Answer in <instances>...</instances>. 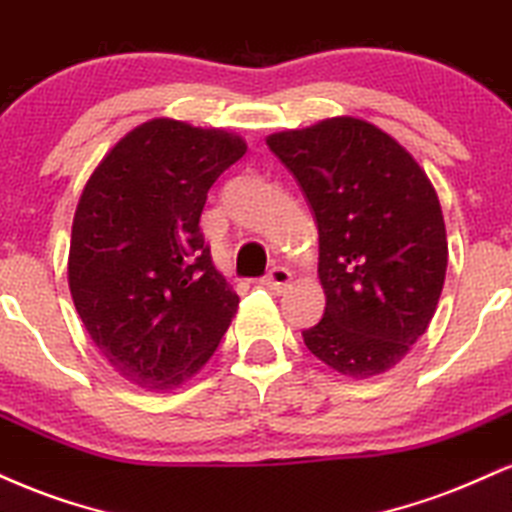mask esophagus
Segmentation results:
<instances>
[{
  "label": "esophagus",
  "mask_w": 512,
  "mask_h": 512,
  "mask_svg": "<svg viewBox=\"0 0 512 512\" xmlns=\"http://www.w3.org/2000/svg\"><path fill=\"white\" fill-rule=\"evenodd\" d=\"M290 282H292V273H290V270L278 266V268H273V270H270V273L266 275V280H263V285L270 287V290H273V292H285L287 287H290Z\"/></svg>",
  "instance_id": "obj_1"
}]
</instances>
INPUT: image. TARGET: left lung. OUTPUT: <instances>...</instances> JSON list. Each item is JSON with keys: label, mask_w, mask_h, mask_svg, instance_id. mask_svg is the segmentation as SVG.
I'll list each match as a JSON object with an SVG mask.
<instances>
[{"label": "left lung", "mask_w": 512, "mask_h": 512, "mask_svg": "<svg viewBox=\"0 0 512 512\" xmlns=\"http://www.w3.org/2000/svg\"><path fill=\"white\" fill-rule=\"evenodd\" d=\"M266 143L316 215L326 314L304 330V345L354 381L386 374L426 333L446 280L434 184L393 136L350 114Z\"/></svg>", "instance_id": "1"}]
</instances>
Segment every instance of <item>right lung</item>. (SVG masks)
<instances>
[{
	"label": "right lung",
	"mask_w": 512,
	"mask_h": 512,
	"mask_svg": "<svg viewBox=\"0 0 512 512\" xmlns=\"http://www.w3.org/2000/svg\"><path fill=\"white\" fill-rule=\"evenodd\" d=\"M244 153L232 131L155 117L119 138L83 186L71 299L107 364L138 388L167 393L196 376L237 314L198 222L210 186Z\"/></svg>",
	"instance_id": "1"
}]
</instances>
